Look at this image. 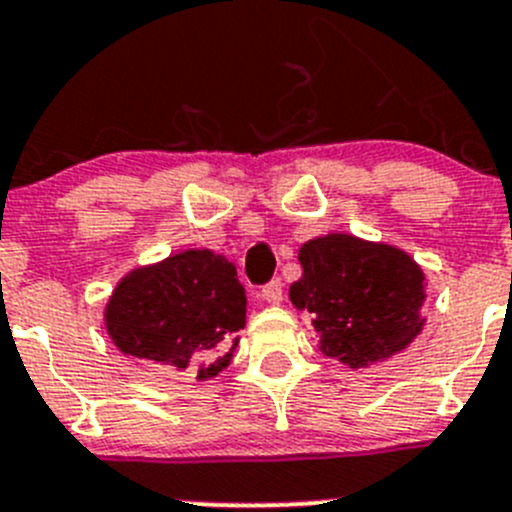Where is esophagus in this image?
Wrapping results in <instances>:
<instances>
[{"label":"esophagus","instance_id":"esophagus-1","mask_svg":"<svg viewBox=\"0 0 512 512\" xmlns=\"http://www.w3.org/2000/svg\"><path fill=\"white\" fill-rule=\"evenodd\" d=\"M282 280L280 277H275V280H270L267 285H262V300H267L270 305H280L282 302Z\"/></svg>","mask_w":512,"mask_h":512}]
</instances>
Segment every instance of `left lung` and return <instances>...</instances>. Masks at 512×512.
<instances>
[{
  "mask_svg": "<svg viewBox=\"0 0 512 512\" xmlns=\"http://www.w3.org/2000/svg\"><path fill=\"white\" fill-rule=\"evenodd\" d=\"M302 277L290 300L312 312L320 350L350 367L405 350L423 320V270L405 252L350 235L310 240L300 250Z\"/></svg>",
  "mask_w": 512,
  "mask_h": 512,
  "instance_id": "1",
  "label": "left lung"
}]
</instances>
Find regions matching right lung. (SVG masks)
I'll return each instance as SVG.
<instances>
[{"label": "right lung", "instance_id": "1", "mask_svg": "<svg viewBox=\"0 0 512 512\" xmlns=\"http://www.w3.org/2000/svg\"><path fill=\"white\" fill-rule=\"evenodd\" d=\"M245 307L235 265L192 250L124 277L104 317L124 355L212 377L232 360Z\"/></svg>", "mask_w": 512, "mask_h": 512}]
</instances>
